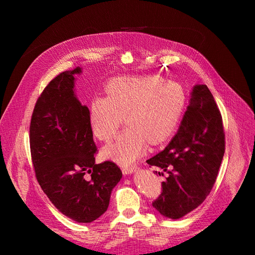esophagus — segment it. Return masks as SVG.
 Listing matches in <instances>:
<instances>
[{
	"mask_svg": "<svg viewBox=\"0 0 255 255\" xmlns=\"http://www.w3.org/2000/svg\"><path fill=\"white\" fill-rule=\"evenodd\" d=\"M137 170H138V166H136V165H132V166L124 167V169H123V172L125 173V174H131V173L136 172Z\"/></svg>",
	"mask_w": 255,
	"mask_h": 255,
	"instance_id": "1",
	"label": "esophagus"
}]
</instances>
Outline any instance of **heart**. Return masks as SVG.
Returning <instances> with one entry per match:
<instances>
[{"mask_svg": "<svg viewBox=\"0 0 255 255\" xmlns=\"http://www.w3.org/2000/svg\"><path fill=\"white\" fill-rule=\"evenodd\" d=\"M106 96H96L89 106L92 133L101 141L115 137L126 116L128 128L103 149L104 158L130 164L147 150L148 142H165L176 130L185 108L186 95L181 84L159 75L119 77L105 86Z\"/></svg>", "mask_w": 255, "mask_h": 255, "instance_id": "1", "label": "heart"}]
</instances>
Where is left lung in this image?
I'll return each instance as SVG.
<instances>
[{
	"label": "left lung",
	"instance_id": "1",
	"mask_svg": "<svg viewBox=\"0 0 255 255\" xmlns=\"http://www.w3.org/2000/svg\"><path fill=\"white\" fill-rule=\"evenodd\" d=\"M224 153L219 108L207 85H195L176 134L163 151L147 160L167 173L153 208L171 219L197 208L214 186Z\"/></svg>",
	"mask_w": 255,
	"mask_h": 255
}]
</instances>
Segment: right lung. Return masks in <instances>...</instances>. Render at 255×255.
Segmentation results:
<instances>
[{
  "instance_id": "right-lung-1",
  "label": "right lung",
  "mask_w": 255,
  "mask_h": 255,
  "mask_svg": "<svg viewBox=\"0 0 255 255\" xmlns=\"http://www.w3.org/2000/svg\"><path fill=\"white\" fill-rule=\"evenodd\" d=\"M80 67L50 81L38 97L31 115L29 142L36 178L64 216L92 223L105 213L113 188L123 173L112 161L95 164L96 145L89 108L74 93Z\"/></svg>"
}]
</instances>
